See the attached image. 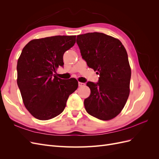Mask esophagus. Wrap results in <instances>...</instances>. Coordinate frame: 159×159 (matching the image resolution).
I'll return each instance as SVG.
<instances>
[{
	"mask_svg": "<svg viewBox=\"0 0 159 159\" xmlns=\"http://www.w3.org/2000/svg\"><path fill=\"white\" fill-rule=\"evenodd\" d=\"M85 83H82V82H80V81H79L78 82V85L79 87H84V86H85Z\"/></svg>",
	"mask_w": 159,
	"mask_h": 159,
	"instance_id": "1",
	"label": "esophagus"
}]
</instances>
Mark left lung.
Segmentation results:
<instances>
[{
  "label": "left lung",
  "instance_id": "8db88e82",
  "mask_svg": "<svg viewBox=\"0 0 159 159\" xmlns=\"http://www.w3.org/2000/svg\"><path fill=\"white\" fill-rule=\"evenodd\" d=\"M83 59L99 74L97 84L88 81L90 95L84 100L86 111L103 121L121 113L130 93L131 70L127 51L119 40L100 32L77 36Z\"/></svg>",
  "mask_w": 159,
  "mask_h": 159
}]
</instances>
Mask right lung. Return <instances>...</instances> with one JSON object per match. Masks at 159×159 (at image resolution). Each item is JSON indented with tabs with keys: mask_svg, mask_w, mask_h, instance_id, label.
Segmentation results:
<instances>
[{
	"mask_svg": "<svg viewBox=\"0 0 159 159\" xmlns=\"http://www.w3.org/2000/svg\"><path fill=\"white\" fill-rule=\"evenodd\" d=\"M76 36H55L30 41L17 62V84L24 105L33 117L48 120L60 115L69 96L77 89L75 78L56 75L64 66L63 56L75 43Z\"/></svg>",
	"mask_w": 159,
	"mask_h": 159,
	"instance_id": "1",
	"label": "right lung"
}]
</instances>
